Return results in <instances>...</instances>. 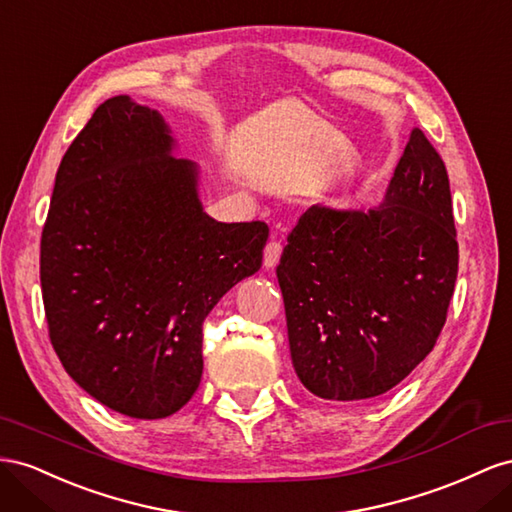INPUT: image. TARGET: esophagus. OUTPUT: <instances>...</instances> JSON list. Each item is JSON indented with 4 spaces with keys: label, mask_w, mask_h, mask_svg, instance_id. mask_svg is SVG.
I'll return each mask as SVG.
<instances>
[{
    "label": "esophagus",
    "mask_w": 512,
    "mask_h": 512,
    "mask_svg": "<svg viewBox=\"0 0 512 512\" xmlns=\"http://www.w3.org/2000/svg\"><path fill=\"white\" fill-rule=\"evenodd\" d=\"M281 253H283V244L279 240H270L264 248V266L270 270L274 268L276 264H279L281 259Z\"/></svg>",
    "instance_id": "1"
}]
</instances>
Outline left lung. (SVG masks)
<instances>
[{
	"label": "left lung",
	"mask_w": 512,
	"mask_h": 512,
	"mask_svg": "<svg viewBox=\"0 0 512 512\" xmlns=\"http://www.w3.org/2000/svg\"><path fill=\"white\" fill-rule=\"evenodd\" d=\"M457 268L448 173L414 128L379 206L317 203L289 233L276 276L304 388L362 401L397 386L440 337Z\"/></svg>",
	"instance_id": "1"
}]
</instances>
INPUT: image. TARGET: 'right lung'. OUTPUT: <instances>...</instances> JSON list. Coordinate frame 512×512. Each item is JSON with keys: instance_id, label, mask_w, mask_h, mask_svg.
Instances as JSON below:
<instances>
[{"instance_id": "right-lung-1", "label": "right lung", "mask_w": 512, "mask_h": 512, "mask_svg": "<svg viewBox=\"0 0 512 512\" xmlns=\"http://www.w3.org/2000/svg\"><path fill=\"white\" fill-rule=\"evenodd\" d=\"M158 111L113 96L70 143L40 240L49 337L66 373L130 418H167L203 373V319L261 268L268 225L218 223Z\"/></svg>"}]
</instances>
